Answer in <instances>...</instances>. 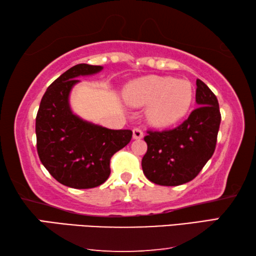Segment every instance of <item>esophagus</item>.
Returning <instances> with one entry per match:
<instances>
[{"instance_id":"1","label":"esophagus","mask_w":256,"mask_h":256,"mask_svg":"<svg viewBox=\"0 0 256 256\" xmlns=\"http://www.w3.org/2000/svg\"><path fill=\"white\" fill-rule=\"evenodd\" d=\"M144 138V131L138 128H133V138L138 140V138Z\"/></svg>"}]
</instances>
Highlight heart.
Instances as JSON below:
<instances>
[{
  "mask_svg": "<svg viewBox=\"0 0 256 256\" xmlns=\"http://www.w3.org/2000/svg\"><path fill=\"white\" fill-rule=\"evenodd\" d=\"M193 88L188 81L170 76H151L130 84L124 98L134 106H148L146 120L154 128H168L190 112Z\"/></svg>",
  "mask_w": 256,
  "mask_h": 256,
  "instance_id": "1",
  "label": "heart"
}]
</instances>
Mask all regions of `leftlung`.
Listing matches in <instances>:
<instances>
[{
    "mask_svg": "<svg viewBox=\"0 0 256 256\" xmlns=\"http://www.w3.org/2000/svg\"><path fill=\"white\" fill-rule=\"evenodd\" d=\"M198 108L172 130L148 131L142 170L154 184L177 186L192 180L214 152L222 115L216 94L196 80Z\"/></svg>",
    "mask_w": 256,
    "mask_h": 256,
    "instance_id": "8db88e82",
    "label": "left lung"
}]
</instances>
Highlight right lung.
Segmentation results:
<instances>
[{"label":"right lung","instance_id":"1","mask_svg":"<svg viewBox=\"0 0 256 256\" xmlns=\"http://www.w3.org/2000/svg\"><path fill=\"white\" fill-rule=\"evenodd\" d=\"M100 66L76 64L60 76L42 98L36 118L37 151L42 164L60 184L92 188L110 174V158L132 138L131 130H110L82 120L72 112L70 94L79 76Z\"/></svg>","mask_w":256,"mask_h":256}]
</instances>
